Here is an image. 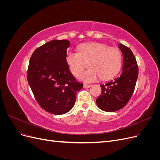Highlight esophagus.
I'll list each match as a JSON object with an SVG mask.
<instances>
[{
  "mask_svg": "<svg viewBox=\"0 0 160 160\" xmlns=\"http://www.w3.org/2000/svg\"><path fill=\"white\" fill-rule=\"evenodd\" d=\"M91 87V85H88V84H84L83 85V88L85 89H88V88H89Z\"/></svg>",
  "mask_w": 160,
  "mask_h": 160,
  "instance_id": "esophagus-1",
  "label": "esophagus"
}]
</instances>
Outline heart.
<instances>
[{"label":"heart","mask_w":160,"mask_h":160,"mask_svg":"<svg viewBox=\"0 0 160 160\" xmlns=\"http://www.w3.org/2000/svg\"><path fill=\"white\" fill-rule=\"evenodd\" d=\"M66 61L71 72L79 76L88 65L90 68L82 73L79 78L86 82L101 79L107 80L118 73L122 63L120 51L115 48L98 42L82 44L79 52L70 51L66 55Z\"/></svg>","instance_id":"b5f03b06"}]
</instances>
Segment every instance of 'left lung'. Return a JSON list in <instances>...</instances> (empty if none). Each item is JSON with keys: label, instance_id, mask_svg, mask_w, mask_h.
Masks as SVG:
<instances>
[{"label": "left lung", "instance_id": "8db88e82", "mask_svg": "<svg viewBox=\"0 0 160 160\" xmlns=\"http://www.w3.org/2000/svg\"><path fill=\"white\" fill-rule=\"evenodd\" d=\"M123 55L122 72L119 77L100 85L102 92L96 99L98 107L106 112L124 108L132 97L138 77V67L132 51L119 43Z\"/></svg>", "mask_w": 160, "mask_h": 160}]
</instances>
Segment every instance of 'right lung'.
Segmentation results:
<instances>
[{"label":"right lung","mask_w":160,"mask_h":160,"mask_svg":"<svg viewBox=\"0 0 160 160\" xmlns=\"http://www.w3.org/2000/svg\"><path fill=\"white\" fill-rule=\"evenodd\" d=\"M67 40H52L33 52L27 80L41 107L54 115L65 114L73 108L77 92L83 84L77 82L66 61Z\"/></svg>","instance_id":"1"}]
</instances>
